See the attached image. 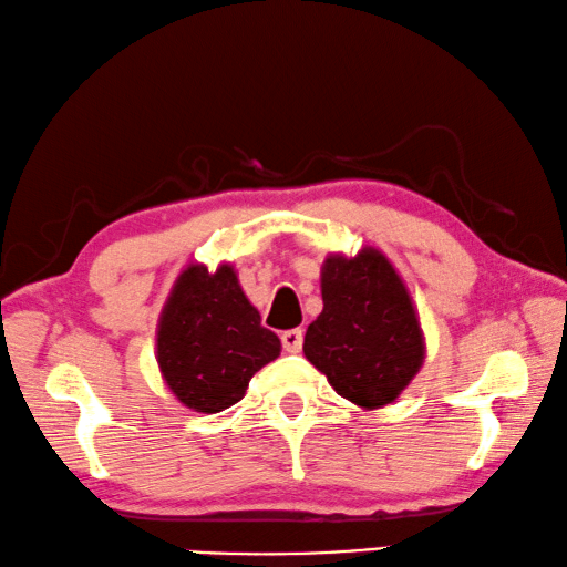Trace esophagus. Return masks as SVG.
<instances>
[{
	"mask_svg": "<svg viewBox=\"0 0 567 567\" xmlns=\"http://www.w3.org/2000/svg\"><path fill=\"white\" fill-rule=\"evenodd\" d=\"M281 346L286 353H301L303 349V331L301 329H291L281 333Z\"/></svg>",
	"mask_w": 567,
	"mask_h": 567,
	"instance_id": "1",
	"label": "esophagus"
}]
</instances>
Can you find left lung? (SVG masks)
I'll list each match as a JSON object with an SVG mask.
<instances>
[{"instance_id": "1", "label": "left lung", "mask_w": 567, "mask_h": 567, "mask_svg": "<svg viewBox=\"0 0 567 567\" xmlns=\"http://www.w3.org/2000/svg\"><path fill=\"white\" fill-rule=\"evenodd\" d=\"M323 311L303 353L333 391L361 409L393 403L421 371L425 341L403 278L379 248L331 254L321 266Z\"/></svg>"}]
</instances>
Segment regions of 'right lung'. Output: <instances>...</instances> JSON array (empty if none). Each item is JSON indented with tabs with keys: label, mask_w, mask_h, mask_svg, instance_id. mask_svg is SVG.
Returning a JSON list of instances; mask_svg holds the SVG:
<instances>
[{
	"label": "right lung",
	"mask_w": 567,
	"mask_h": 567,
	"mask_svg": "<svg viewBox=\"0 0 567 567\" xmlns=\"http://www.w3.org/2000/svg\"><path fill=\"white\" fill-rule=\"evenodd\" d=\"M278 353L281 341L261 326L234 266L184 268L156 329L158 371L178 401L198 413L224 411Z\"/></svg>",
	"instance_id": "obj_1"
}]
</instances>
